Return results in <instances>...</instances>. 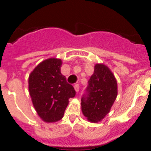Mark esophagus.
I'll return each mask as SVG.
<instances>
[{"mask_svg": "<svg viewBox=\"0 0 151 151\" xmlns=\"http://www.w3.org/2000/svg\"><path fill=\"white\" fill-rule=\"evenodd\" d=\"M74 88H75V90H76V91L78 92V91H79V85H78V84H77V85H74Z\"/></svg>", "mask_w": 151, "mask_h": 151, "instance_id": "34e87169", "label": "esophagus"}]
</instances>
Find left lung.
<instances>
[{"instance_id": "8db88e82", "label": "left lung", "mask_w": 151, "mask_h": 151, "mask_svg": "<svg viewBox=\"0 0 151 151\" xmlns=\"http://www.w3.org/2000/svg\"><path fill=\"white\" fill-rule=\"evenodd\" d=\"M118 94L117 81L110 69L104 63L94 66L87 87V95L82 98V111L88 121L97 123L110 113Z\"/></svg>"}]
</instances>
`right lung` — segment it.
I'll use <instances>...</instances> for the list:
<instances>
[{
  "instance_id": "add662e5",
  "label": "right lung",
  "mask_w": 151,
  "mask_h": 151,
  "mask_svg": "<svg viewBox=\"0 0 151 151\" xmlns=\"http://www.w3.org/2000/svg\"><path fill=\"white\" fill-rule=\"evenodd\" d=\"M63 62L48 58L38 64L29 76V91L40 118L45 122L60 120L76 91L66 82L60 67Z\"/></svg>"
}]
</instances>
